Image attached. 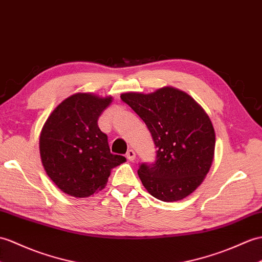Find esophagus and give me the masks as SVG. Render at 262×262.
<instances>
[{
  "mask_svg": "<svg viewBox=\"0 0 262 262\" xmlns=\"http://www.w3.org/2000/svg\"><path fill=\"white\" fill-rule=\"evenodd\" d=\"M126 157H127V160L130 161V162H133L134 160H135L136 154H135V151H134V149H128V150H127Z\"/></svg>",
  "mask_w": 262,
  "mask_h": 262,
  "instance_id": "34e87169",
  "label": "esophagus"
}]
</instances>
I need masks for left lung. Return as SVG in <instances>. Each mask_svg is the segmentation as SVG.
Wrapping results in <instances>:
<instances>
[{
	"mask_svg": "<svg viewBox=\"0 0 262 262\" xmlns=\"http://www.w3.org/2000/svg\"><path fill=\"white\" fill-rule=\"evenodd\" d=\"M150 133L154 163L139 164L146 190L164 202H174L195 191L214 156L215 134L208 115L187 94L165 87L148 95L120 96Z\"/></svg>",
	"mask_w": 262,
	"mask_h": 262,
	"instance_id": "obj_1",
	"label": "left lung"
}]
</instances>
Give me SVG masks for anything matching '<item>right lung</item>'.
Segmentation results:
<instances>
[{"label": "right lung", "mask_w": 262, "mask_h": 262, "mask_svg": "<svg viewBox=\"0 0 262 262\" xmlns=\"http://www.w3.org/2000/svg\"><path fill=\"white\" fill-rule=\"evenodd\" d=\"M112 97L76 94L47 119L40 135V154L47 174L66 194L87 198L105 187L111 169L126 159L111 153L108 137L98 126Z\"/></svg>", "instance_id": "obj_1"}]
</instances>
